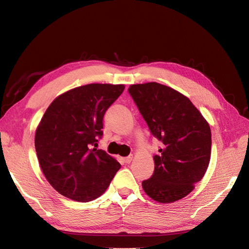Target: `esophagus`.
<instances>
[{"label": "esophagus", "instance_id": "34e87169", "mask_svg": "<svg viewBox=\"0 0 249 249\" xmlns=\"http://www.w3.org/2000/svg\"><path fill=\"white\" fill-rule=\"evenodd\" d=\"M132 156H127V157H125V158H124V162L125 163V164H130L131 163V161H132Z\"/></svg>", "mask_w": 249, "mask_h": 249}]
</instances>
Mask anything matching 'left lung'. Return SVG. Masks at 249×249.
<instances>
[{
  "mask_svg": "<svg viewBox=\"0 0 249 249\" xmlns=\"http://www.w3.org/2000/svg\"><path fill=\"white\" fill-rule=\"evenodd\" d=\"M153 136L161 141L153 176L142 182L150 198L168 203L189 194L208 169L210 125L191 101L159 83L127 89Z\"/></svg>",
  "mask_w": 249,
  "mask_h": 249,
  "instance_id": "left-lung-1",
  "label": "left lung"
}]
</instances>
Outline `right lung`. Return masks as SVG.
Returning <instances> with one entry per match:
<instances>
[{"instance_id":"1","label":"right lung","mask_w":249,"mask_h":249,"mask_svg":"<svg viewBox=\"0 0 249 249\" xmlns=\"http://www.w3.org/2000/svg\"><path fill=\"white\" fill-rule=\"evenodd\" d=\"M124 85L88 84L53 101L35 133V149L44 177L56 191L86 202L102 195L120 164L93 148L103 136V119Z\"/></svg>"}]
</instances>
